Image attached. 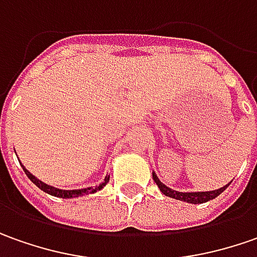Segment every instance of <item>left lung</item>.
<instances>
[{
	"label": "left lung",
	"mask_w": 257,
	"mask_h": 257,
	"mask_svg": "<svg viewBox=\"0 0 257 257\" xmlns=\"http://www.w3.org/2000/svg\"><path fill=\"white\" fill-rule=\"evenodd\" d=\"M152 176H154V181L158 185V188L161 189V192L164 193L165 196H169V198L176 200H182V202H188V203H193V205H196V203H205L208 200L215 199L216 196H219L230 185V182H229L227 185L219 188V189L208 190V192H179V190H175L172 188H168L166 185H164L162 182L159 181V178L156 176L155 172H152Z\"/></svg>",
	"instance_id": "1"
}]
</instances>
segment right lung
<instances>
[{"label": "right lung", "mask_w": 257, "mask_h": 257, "mask_svg": "<svg viewBox=\"0 0 257 257\" xmlns=\"http://www.w3.org/2000/svg\"><path fill=\"white\" fill-rule=\"evenodd\" d=\"M21 164V162H20ZM24 172L25 175L28 176V179L34 183V185H37L41 190H44L45 193H48V195H52V196H57V198H62V199H72V198H79V196H84L85 193L88 195V193H95V192H98V190H101L108 182H109V175H106L105 176V179L102 183L99 185H96V186H89V188H82V189H72V190H65V189H59V188H55V186H51V185H47V183H44L42 181H40L37 176H34L23 164Z\"/></svg>", "instance_id": "add662e5"}]
</instances>
